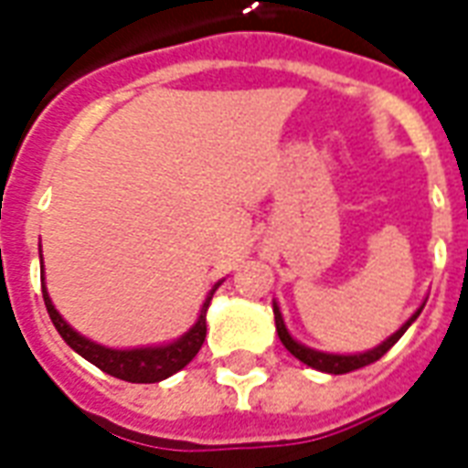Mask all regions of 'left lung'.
Segmentation results:
<instances>
[{"mask_svg":"<svg viewBox=\"0 0 468 468\" xmlns=\"http://www.w3.org/2000/svg\"><path fill=\"white\" fill-rule=\"evenodd\" d=\"M423 305H426V301H423L416 311H413V315L406 321V324L396 331V334H391L386 341H381V344L376 346V348H368V351L363 353H325V351H315V348H308V346H303L301 341H295L293 335L288 334V328H285V321H283V314H281V308H278V303L273 301V314H275V331H278V338H281V344L288 348V351L293 353L298 361H303L305 366H311V368H315V371H324V373H334V376H338V373H348V371H356V368H363V366H368V363L378 361L383 353L388 351L399 338H401L403 334H406V328L421 315Z\"/></svg>","mask_w":468,"mask_h":468,"instance_id":"obj_1","label":"left lung"}]
</instances>
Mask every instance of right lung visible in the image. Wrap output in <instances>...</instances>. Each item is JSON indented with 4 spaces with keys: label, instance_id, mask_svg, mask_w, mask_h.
Listing matches in <instances>:
<instances>
[{
    "label": "right lung",
    "instance_id": "right-lung-1",
    "mask_svg": "<svg viewBox=\"0 0 468 468\" xmlns=\"http://www.w3.org/2000/svg\"><path fill=\"white\" fill-rule=\"evenodd\" d=\"M39 268H42V281H45V265H42V245H39ZM223 281H218L213 285V291L205 295V303L200 308V315L193 324V328L183 334L180 338H175L170 344L163 346H143V348H107V346L97 344L87 335L77 334L72 325L67 324L65 318L59 315V311L52 303V298L47 293L45 283H42V298H45L47 314L55 324L57 334L65 338V344L77 351L82 358L90 363H95L100 371L110 373L115 378L130 383H157L165 381L167 376H173L180 368H185L187 363L193 361L200 346L207 334V325H205V314H207V305L213 301V293L220 288Z\"/></svg>",
    "mask_w": 468,
    "mask_h": 468
}]
</instances>
